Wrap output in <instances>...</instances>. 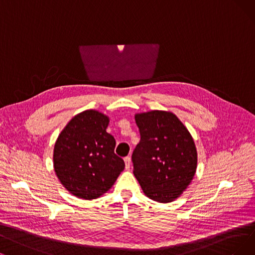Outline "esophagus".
<instances>
[{"instance_id":"1","label":"esophagus","mask_w":255,"mask_h":255,"mask_svg":"<svg viewBox=\"0 0 255 255\" xmlns=\"http://www.w3.org/2000/svg\"><path fill=\"white\" fill-rule=\"evenodd\" d=\"M125 163H126V168L128 169V168L130 167V163H131L130 157H126V158H125Z\"/></svg>"}]
</instances>
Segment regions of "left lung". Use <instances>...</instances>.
<instances>
[{"mask_svg": "<svg viewBox=\"0 0 255 255\" xmlns=\"http://www.w3.org/2000/svg\"><path fill=\"white\" fill-rule=\"evenodd\" d=\"M140 142L133 156L134 176L144 195L159 203L178 199L195 177L198 152L183 122L169 111L135 114Z\"/></svg>", "mask_w": 255, "mask_h": 255, "instance_id": "1", "label": "left lung"}]
</instances>
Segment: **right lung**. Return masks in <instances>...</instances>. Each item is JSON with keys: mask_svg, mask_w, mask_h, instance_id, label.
Listing matches in <instances>:
<instances>
[{"mask_svg": "<svg viewBox=\"0 0 255 255\" xmlns=\"http://www.w3.org/2000/svg\"><path fill=\"white\" fill-rule=\"evenodd\" d=\"M110 118L97 110L76 114L60 131L53 149V167L63 186L73 196L94 200L114 185L125 162L107 131Z\"/></svg>", "mask_w": 255, "mask_h": 255, "instance_id": "right-lung-1", "label": "right lung"}]
</instances>
